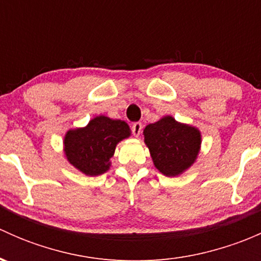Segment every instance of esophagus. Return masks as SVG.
I'll return each mask as SVG.
<instances>
[{"label":"esophagus","mask_w":261,"mask_h":261,"mask_svg":"<svg viewBox=\"0 0 261 261\" xmlns=\"http://www.w3.org/2000/svg\"><path fill=\"white\" fill-rule=\"evenodd\" d=\"M141 130H143V125L141 122H134L133 126H131V131H133V135L139 138L141 134Z\"/></svg>","instance_id":"esophagus-1"}]
</instances>
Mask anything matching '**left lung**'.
Here are the masks:
<instances>
[{"label": "left lung", "instance_id": "left-lung-1", "mask_svg": "<svg viewBox=\"0 0 261 261\" xmlns=\"http://www.w3.org/2000/svg\"><path fill=\"white\" fill-rule=\"evenodd\" d=\"M144 136L154 165L169 177L188 169L201 145V134L196 127L177 122L170 116L147 125Z\"/></svg>", "mask_w": 261, "mask_h": 261}]
</instances>
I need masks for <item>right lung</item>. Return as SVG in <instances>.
I'll list each match as a JSON object with an SVG mask.
<instances>
[{
    "instance_id": "obj_1",
    "label": "right lung",
    "mask_w": 261,
    "mask_h": 261,
    "mask_svg": "<svg viewBox=\"0 0 261 261\" xmlns=\"http://www.w3.org/2000/svg\"><path fill=\"white\" fill-rule=\"evenodd\" d=\"M130 136L125 121L98 116L84 128L68 131L64 139L65 155L72 165L87 175H99L109 170L110 158L118 141Z\"/></svg>"
}]
</instances>
